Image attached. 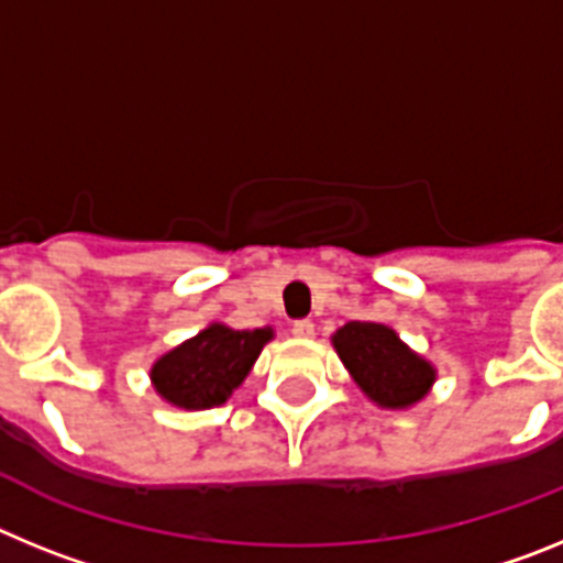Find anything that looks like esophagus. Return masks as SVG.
Here are the masks:
<instances>
[{"label": "esophagus", "mask_w": 563, "mask_h": 563, "mask_svg": "<svg viewBox=\"0 0 563 563\" xmlns=\"http://www.w3.org/2000/svg\"><path fill=\"white\" fill-rule=\"evenodd\" d=\"M292 335H296V338H312V335H316V324H312L310 318H298V321H292Z\"/></svg>", "instance_id": "34e87169"}]
</instances>
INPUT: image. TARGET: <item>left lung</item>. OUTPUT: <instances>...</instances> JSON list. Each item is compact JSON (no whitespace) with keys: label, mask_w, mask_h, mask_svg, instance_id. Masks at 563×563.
Masks as SVG:
<instances>
[{"label":"left lung","mask_w":563,"mask_h":563,"mask_svg":"<svg viewBox=\"0 0 563 563\" xmlns=\"http://www.w3.org/2000/svg\"><path fill=\"white\" fill-rule=\"evenodd\" d=\"M332 343L357 386L386 409H406L434 383L431 363L417 357L389 327L350 321Z\"/></svg>","instance_id":"1"}]
</instances>
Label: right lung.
Listing matches in <instances>:
<instances>
[{
  "label": "right lung",
  "mask_w": 563,
  "mask_h": 563,
  "mask_svg": "<svg viewBox=\"0 0 563 563\" xmlns=\"http://www.w3.org/2000/svg\"><path fill=\"white\" fill-rule=\"evenodd\" d=\"M271 335V330L208 327L154 363V389L183 409L222 406L239 383L245 380Z\"/></svg>",
  "instance_id": "right-lung-1"
}]
</instances>
